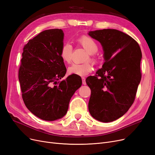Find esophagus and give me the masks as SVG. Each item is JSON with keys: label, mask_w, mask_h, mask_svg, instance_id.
Here are the masks:
<instances>
[{"label": "esophagus", "mask_w": 155, "mask_h": 155, "mask_svg": "<svg viewBox=\"0 0 155 155\" xmlns=\"http://www.w3.org/2000/svg\"><path fill=\"white\" fill-rule=\"evenodd\" d=\"M82 83H83V84L85 85L87 83H86V79H85L84 78H82Z\"/></svg>", "instance_id": "34e87169"}]
</instances>
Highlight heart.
<instances>
[{"label":"heart","mask_w":155,"mask_h":155,"mask_svg":"<svg viewBox=\"0 0 155 155\" xmlns=\"http://www.w3.org/2000/svg\"><path fill=\"white\" fill-rule=\"evenodd\" d=\"M78 44L82 47L88 52L83 63H74L68 68V73L71 75L84 76L92 72L93 71L92 63L88 61L90 60L95 63L97 62L98 58L96 56V52L98 51L97 43L90 37L83 35L76 40ZM73 52L72 46L68 43L63 44L60 51V56L62 61L65 63H70L72 60Z\"/></svg>","instance_id":"heart-1"}]
</instances>
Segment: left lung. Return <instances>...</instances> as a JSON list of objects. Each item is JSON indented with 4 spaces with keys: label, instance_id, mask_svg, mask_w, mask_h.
<instances>
[{
    "label": "left lung",
    "instance_id": "8db88e82",
    "mask_svg": "<svg viewBox=\"0 0 155 155\" xmlns=\"http://www.w3.org/2000/svg\"><path fill=\"white\" fill-rule=\"evenodd\" d=\"M88 35L102 45L105 60L95 75L86 79L91 90L88 110L96 120L112 122L124 115L134 102L142 77L141 49L130 36L117 29L96 30Z\"/></svg>",
    "mask_w": 155,
    "mask_h": 155
}]
</instances>
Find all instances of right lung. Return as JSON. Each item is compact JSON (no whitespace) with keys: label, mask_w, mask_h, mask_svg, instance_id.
I'll use <instances>...</instances> for the list:
<instances>
[{"label":"right lung","mask_w":155,"mask_h":155,"mask_svg":"<svg viewBox=\"0 0 155 155\" xmlns=\"http://www.w3.org/2000/svg\"><path fill=\"white\" fill-rule=\"evenodd\" d=\"M61 29L41 32L24 45L18 71L22 97L28 109L48 121L65 115L74 92L81 86L76 75L65 76L67 68L60 56L63 44Z\"/></svg>","instance_id":"obj_1"}]
</instances>
